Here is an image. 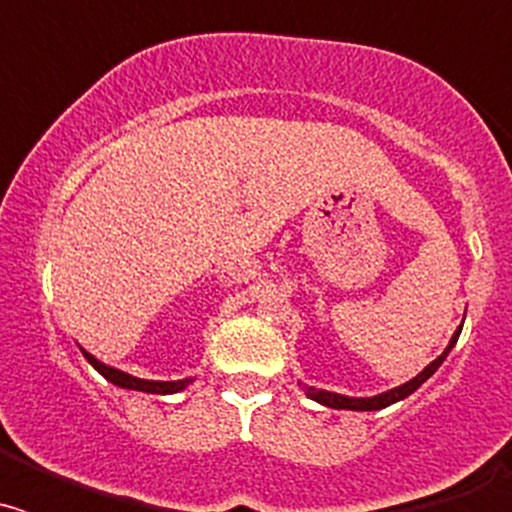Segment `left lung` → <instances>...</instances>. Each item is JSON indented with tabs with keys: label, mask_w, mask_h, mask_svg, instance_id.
<instances>
[{
	"label": "left lung",
	"mask_w": 512,
	"mask_h": 512,
	"mask_svg": "<svg viewBox=\"0 0 512 512\" xmlns=\"http://www.w3.org/2000/svg\"><path fill=\"white\" fill-rule=\"evenodd\" d=\"M464 325V323H461ZM461 325L456 328V333L451 336L449 346L443 348V354L438 356V359H433L431 364L425 366L423 372L418 374V377H413L410 382L400 384V387H395V390H387V392H379V395L374 397H348V395H338V392H328V390H315V387H307L305 384V395L310 397V400L320 402V405H325V408H336V410H382V408H390V405H395V402L405 400L408 395H413L415 390H418L420 384L425 382V379H431L433 374L438 372V366L446 361V356L451 354V348L456 346V341H459V333H461Z\"/></svg>",
	"instance_id": "1"
}]
</instances>
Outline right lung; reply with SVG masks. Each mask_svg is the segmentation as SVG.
Masks as SVG:
<instances>
[{
	"label": "right lung",
	"instance_id": "right-lung-1",
	"mask_svg": "<svg viewBox=\"0 0 512 512\" xmlns=\"http://www.w3.org/2000/svg\"><path fill=\"white\" fill-rule=\"evenodd\" d=\"M81 354H84V359L89 361V364L97 369L99 374H102L107 382H112L115 387H122V390H135V392H148V395H174V392H182L187 390L189 384L194 382V377H187V379H176V382H158V379H140V377H133V374L122 372V369H115V366L104 364V361H99L97 356H92L89 351H84L81 348Z\"/></svg>",
	"mask_w": 512,
	"mask_h": 512
}]
</instances>
